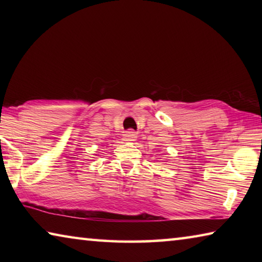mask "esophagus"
<instances>
[{
  "label": "esophagus",
  "instance_id": "esophagus-1",
  "mask_svg": "<svg viewBox=\"0 0 262 262\" xmlns=\"http://www.w3.org/2000/svg\"><path fill=\"white\" fill-rule=\"evenodd\" d=\"M136 137V133L133 130H128L126 132V134H123V139H125V141H135Z\"/></svg>",
  "mask_w": 262,
  "mask_h": 262
}]
</instances>
